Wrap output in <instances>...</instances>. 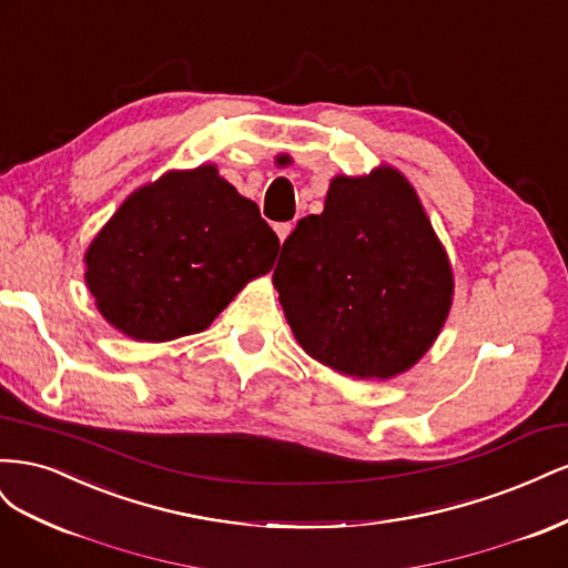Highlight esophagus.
Listing matches in <instances>:
<instances>
[{"mask_svg": "<svg viewBox=\"0 0 568 568\" xmlns=\"http://www.w3.org/2000/svg\"><path fill=\"white\" fill-rule=\"evenodd\" d=\"M291 230H294V225H291V222H280V225H274V232H277L282 244L286 242V236L291 234Z\"/></svg>", "mask_w": 568, "mask_h": 568, "instance_id": "esophagus-1", "label": "esophagus"}]
</instances>
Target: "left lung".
<instances>
[{
	"mask_svg": "<svg viewBox=\"0 0 568 568\" xmlns=\"http://www.w3.org/2000/svg\"><path fill=\"white\" fill-rule=\"evenodd\" d=\"M286 322L317 363L390 379L434 346L453 305V267L398 170L336 175L320 215L298 220L274 267Z\"/></svg>",
	"mask_w": 568,
	"mask_h": 568,
	"instance_id": "left-lung-1",
	"label": "left lung"
}]
</instances>
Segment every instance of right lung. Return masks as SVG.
Returning a JSON list of instances; mask_svg holds the SVG:
<instances>
[{
    "label": "right lung",
    "mask_w": 568,
    "mask_h": 568,
    "mask_svg": "<svg viewBox=\"0 0 568 568\" xmlns=\"http://www.w3.org/2000/svg\"><path fill=\"white\" fill-rule=\"evenodd\" d=\"M277 253L257 205L215 165H199L123 201L84 253V282L118 332L163 343L209 329Z\"/></svg>",
    "instance_id": "add662e5"
}]
</instances>
